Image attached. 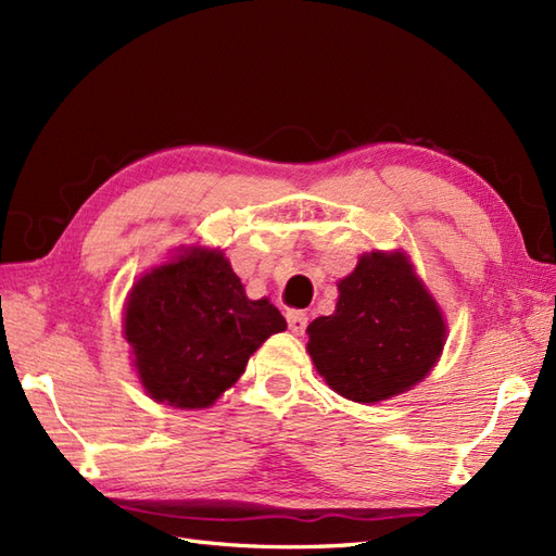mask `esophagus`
Masks as SVG:
<instances>
[{
	"label": "esophagus",
	"mask_w": 556,
	"mask_h": 556,
	"mask_svg": "<svg viewBox=\"0 0 556 556\" xmlns=\"http://www.w3.org/2000/svg\"><path fill=\"white\" fill-rule=\"evenodd\" d=\"M288 325L294 333H304V329L308 325V315L304 311H290L288 313Z\"/></svg>",
	"instance_id": "obj_1"
}]
</instances>
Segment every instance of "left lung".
<instances>
[{"label":"left lung","instance_id":"8db88e82","mask_svg":"<svg viewBox=\"0 0 556 556\" xmlns=\"http://www.w3.org/2000/svg\"><path fill=\"white\" fill-rule=\"evenodd\" d=\"M308 355L333 392L376 403L408 392L445 345V319L406 252H366L339 282L331 315L306 329Z\"/></svg>","mask_w":556,"mask_h":556}]
</instances>
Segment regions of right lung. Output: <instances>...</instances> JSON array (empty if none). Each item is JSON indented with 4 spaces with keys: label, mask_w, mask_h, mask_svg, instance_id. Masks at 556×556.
<instances>
[{
    "label": "right lung",
    "mask_w": 556,
    "mask_h": 556,
    "mask_svg": "<svg viewBox=\"0 0 556 556\" xmlns=\"http://www.w3.org/2000/svg\"><path fill=\"white\" fill-rule=\"evenodd\" d=\"M288 323L268 299L250 301L223 250L182 248L143 274L125 304V339L150 399L208 408Z\"/></svg>",
    "instance_id": "1"
}]
</instances>
